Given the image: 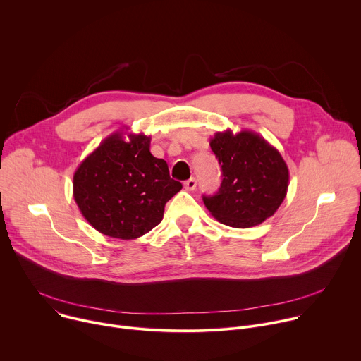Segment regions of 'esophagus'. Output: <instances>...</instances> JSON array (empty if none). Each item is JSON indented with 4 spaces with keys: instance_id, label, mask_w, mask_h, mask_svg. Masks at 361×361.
<instances>
[{
    "instance_id": "esophagus-1",
    "label": "esophagus",
    "mask_w": 361,
    "mask_h": 361,
    "mask_svg": "<svg viewBox=\"0 0 361 361\" xmlns=\"http://www.w3.org/2000/svg\"><path fill=\"white\" fill-rule=\"evenodd\" d=\"M195 187H197V180H195L194 177L188 178V180L184 183V188H185L187 191H192Z\"/></svg>"
}]
</instances>
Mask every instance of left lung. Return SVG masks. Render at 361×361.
<instances>
[{"label":"left lung","mask_w":361,"mask_h":361,"mask_svg":"<svg viewBox=\"0 0 361 361\" xmlns=\"http://www.w3.org/2000/svg\"><path fill=\"white\" fill-rule=\"evenodd\" d=\"M210 147L223 171L219 192L202 197L212 216L234 228L271 217L286 198L290 177L279 149L248 130L216 133Z\"/></svg>","instance_id":"1"}]
</instances>
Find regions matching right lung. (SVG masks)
I'll use <instances>...</instances> for the list:
<instances>
[{"label": "right lung", "instance_id": "obj_1", "mask_svg": "<svg viewBox=\"0 0 361 361\" xmlns=\"http://www.w3.org/2000/svg\"><path fill=\"white\" fill-rule=\"evenodd\" d=\"M114 133L78 166L74 200L84 219L101 234L134 240L157 224L166 202L181 188L163 159L149 152L151 137Z\"/></svg>", "mask_w": 361, "mask_h": 361}]
</instances>
